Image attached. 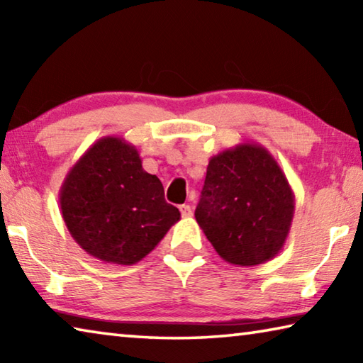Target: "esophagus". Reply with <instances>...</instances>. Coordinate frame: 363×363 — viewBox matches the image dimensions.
I'll return each instance as SVG.
<instances>
[{"instance_id": "obj_1", "label": "esophagus", "mask_w": 363, "mask_h": 363, "mask_svg": "<svg viewBox=\"0 0 363 363\" xmlns=\"http://www.w3.org/2000/svg\"><path fill=\"white\" fill-rule=\"evenodd\" d=\"M179 211L182 214V218H190L192 216V208H190V205H181L179 206Z\"/></svg>"}]
</instances>
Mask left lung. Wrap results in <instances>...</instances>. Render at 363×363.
<instances>
[{"instance_id": "8db88e82", "label": "left lung", "mask_w": 363, "mask_h": 363, "mask_svg": "<svg viewBox=\"0 0 363 363\" xmlns=\"http://www.w3.org/2000/svg\"><path fill=\"white\" fill-rule=\"evenodd\" d=\"M293 216L291 186L266 147L243 143L210 158L195 219L224 261L251 267L274 259Z\"/></svg>"}]
</instances>
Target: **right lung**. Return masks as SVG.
Instances as JSON below:
<instances>
[{
  "mask_svg": "<svg viewBox=\"0 0 363 363\" xmlns=\"http://www.w3.org/2000/svg\"><path fill=\"white\" fill-rule=\"evenodd\" d=\"M59 205L73 240L120 266L139 262L181 219L136 147L116 136L101 138L79 157L60 186Z\"/></svg>",
  "mask_w": 363,
  "mask_h": 363,
  "instance_id": "1",
  "label": "right lung"
}]
</instances>
